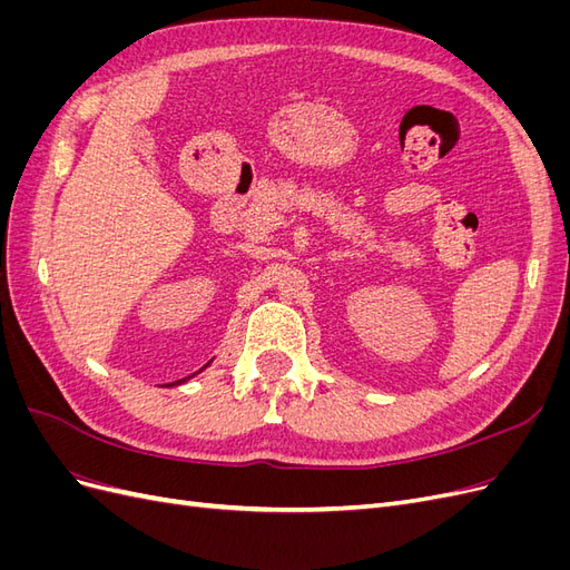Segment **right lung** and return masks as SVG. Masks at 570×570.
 I'll return each mask as SVG.
<instances>
[{
    "mask_svg": "<svg viewBox=\"0 0 570 570\" xmlns=\"http://www.w3.org/2000/svg\"><path fill=\"white\" fill-rule=\"evenodd\" d=\"M195 375V373H193ZM193 375H187V377H183V381H178V383H174V385H180V383H185V381H189V377H193Z\"/></svg>",
    "mask_w": 570,
    "mask_h": 570,
    "instance_id": "right-lung-1",
    "label": "right lung"
}]
</instances>
